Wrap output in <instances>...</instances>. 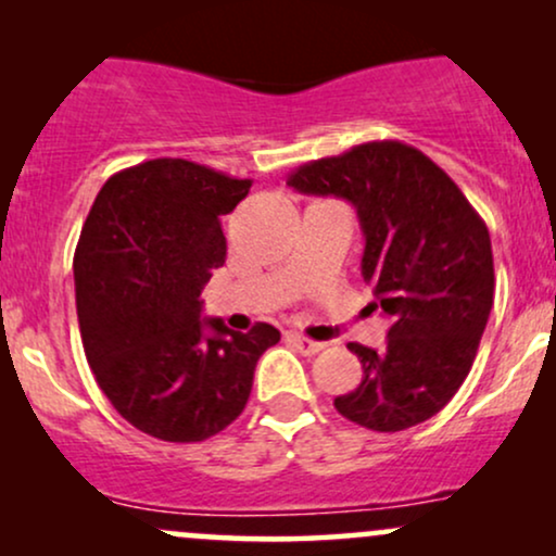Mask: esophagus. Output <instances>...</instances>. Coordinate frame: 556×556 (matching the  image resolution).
Instances as JSON below:
<instances>
[{
	"label": "esophagus",
	"mask_w": 556,
	"mask_h": 556,
	"mask_svg": "<svg viewBox=\"0 0 556 556\" xmlns=\"http://www.w3.org/2000/svg\"><path fill=\"white\" fill-rule=\"evenodd\" d=\"M287 340L295 344V348H298L303 355H316V353H321L324 348H327V344H324V342L308 340V337L298 334V331H292V334H287Z\"/></svg>",
	"instance_id": "esophagus-1"
}]
</instances>
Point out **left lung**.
<instances>
[{"instance_id": "8db88e82", "label": "left lung", "mask_w": 556, "mask_h": 556, "mask_svg": "<svg viewBox=\"0 0 556 556\" xmlns=\"http://www.w3.org/2000/svg\"><path fill=\"white\" fill-rule=\"evenodd\" d=\"M287 185L337 195L361 219V271L392 318L387 348L350 342L363 376L334 407L371 431H405L455 397L494 305L486 222L442 167L400 140H371L298 167Z\"/></svg>"}]
</instances>
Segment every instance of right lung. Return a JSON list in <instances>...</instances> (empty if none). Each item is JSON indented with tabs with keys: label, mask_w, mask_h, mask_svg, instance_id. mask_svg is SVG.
Here are the masks:
<instances>
[{
	"label": "right lung",
	"mask_w": 556,
	"mask_h": 556,
	"mask_svg": "<svg viewBox=\"0 0 556 556\" xmlns=\"http://www.w3.org/2000/svg\"><path fill=\"white\" fill-rule=\"evenodd\" d=\"M251 180L185 159H151L104 182L75 248L83 350L127 424L162 442L225 431L251 397L279 331L201 318V290L225 264L219 216Z\"/></svg>",
	"instance_id": "right-lung-1"
}]
</instances>
